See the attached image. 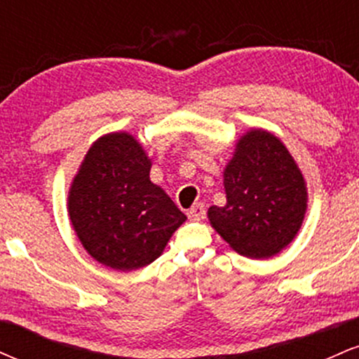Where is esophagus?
<instances>
[{"mask_svg":"<svg viewBox=\"0 0 359 359\" xmlns=\"http://www.w3.org/2000/svg\"><path fill=\"white\" fill-rule=\"evenodd\" d=\"M187 216H189V219H192V221H203L205 217V205L203 203H196L187 211Z\"/></svg>","mask_w":359,"mask_h":359,"instance_id":"obj_1","label":"esophagus"}]
</instances>
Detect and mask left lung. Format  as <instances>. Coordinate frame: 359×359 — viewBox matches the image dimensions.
Returning a JSON list of instances; mask_svg holds the SVG:
<instances>
[{"label": "left lung", "instance_id": "left-lung-1", "mask_svg": "<svg viewBox=\"0 0 359 359\" xmlns=\"http://www.w3.org/2000/svg\"><path fill=\"white\" fill-rule=\"evenodd\" d=\"M226 205L208 211L212 228L233 250L269 258L295 238L307 209V189L297 163L277 137L248 131L224 170Z\"/></svg>", "mask_w": 359, "mask_h": 359}]
</instances>
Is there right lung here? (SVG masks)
Here are the masks:
<instances>
[{
    "label": "right lung",
    "instance_id": "add662e5",
    "mask_svg": "<svg viewBox=\"0 0 359 359\" xmlns=\"http://www.w3.org/2000/svg\"><path fill=\"white\" fill-rule=\"evenodd\" d=\"M150 158L131 135L109 133L89 148L69 192V216L88 253L130 271L150 265L187 219L150 180Z\"/></svg>",
    "mask_w": 359,
    "mask_h": 359
}]
</instances>
